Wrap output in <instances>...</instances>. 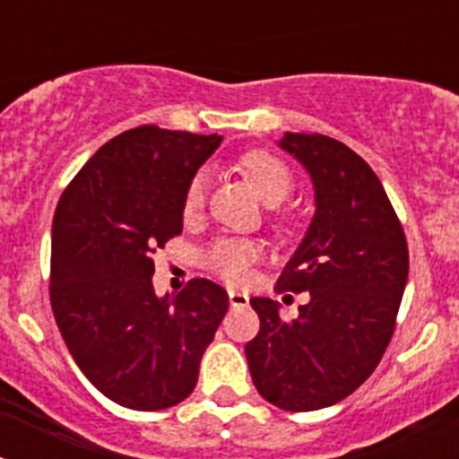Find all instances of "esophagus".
Segmentation results:
<instances>
[{
    "instance_id": "34e87169",
    "label": "esophagus",
    "mask_w": 459,
    "mask_h": 459,
    "mask_svg": "<svg viewBox=\"0 0 459 459\" xmlns=\"http://www.w3.org/2000/svg\"><path fill=\"white\" fill-rule=\"evenodd\" d=\"M227 294H230V306H232V307H246L250 303V299H248V294H246V291L230 290Z\"/></svg>"
}]
</instances>
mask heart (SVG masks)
<instances>
[{"mask_svg":"<svg viewBox=\"0 0 459 459\" xmlns=\"http://www.w3.org/2000/svg\"><path fill=\"white\" fill-rule=\"evenodd\" d=\"M238 169L253 184L257 195L266 204H280L294 190V172L290 165L275 153L264 149H253L238 158ZM206 190H209V172L197 169L190 177L184 193V213L195 216L204 206ZM262 248L248 238H218L206 250L204 262L211 271H216L227 282H243L250 275V266L257 262Z\"/></svg>","mask_w":459,"mask_h":459,"instance_id":"1","label":"heart"}]
</instances>
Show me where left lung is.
<instances>
[{
  "instance_id": "8db88e82",
  "label": "left lung",
  "mask_w": 459,
  "mask_h": 459,
  "mask_svg": "<svg viewBox=\"0 0 459 459\" xmlns=\"http://www.w3.org/2000/svg\"><path fill=\"white\" fill-rule=\"evenodd\" d=\"M280 147L307 169L315 218L278 290L310 291L299 317L250 299L259 333L246 344L259 395L285 411L331 407L375 372L395 331L409 275L404 230L370 165L319 133H285Z\"/></svg>"
}]
</instances>
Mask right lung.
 <instances>
[{
  "instance_id": "right-lung-1",
  "label": "right lung",
  "mask_w": 459,
  "mask_h": 459,
  "mask_svg": "<svg viewBox=\"0 0 459 459\" xmlns=\"http://www.w3.org/2000/svg\"><path fill=\"white\" fill-rule=\"evenodd\" d=\"M222 137L137 126L89 158L52 221L50 303L68 351L121 407L158 411L193 393L230 296L206 278L158 299L153 259L184 230V193Z\"/></svg>"
}]
</instances>
